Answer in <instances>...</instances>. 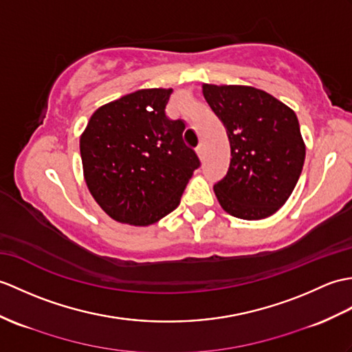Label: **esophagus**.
I'll use <instances>...</instances> for the list:
<instances>
[{"label": "esophagus", "mask_w": 352, "mask_h": 352, "mask_svg": "<svg viewBox=\"0 0 352 352\" xmlns=\"http://www.w3.org/2000/svg\"><path fill=\"white\" fill-rule=\"evenodd\" d=\"M204 151H206V146H204V144H199L198 146H196V153H198V156L201 159L204 157Z\"/></svg>", "instance_id": "34e87169"}]
</instances>
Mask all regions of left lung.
I'll use <instances>...</instances> for the list:
<instances>
[{"instance_id": "obj_1", "label": "left lung", "mask_w": 352, "mask_h": 352, "mask_svg": "<svg viewBox=\"0 0 352 352\" xmlns=\"http://www.w3.org/2000/svg\"><path fill=\"white\" fill-rule=\"evenodd\" d=\"M231 144L226 175L214 184L220 206L244 220L274 214L291 196L305 165L306 146L296 112L263 89L202 87Z\"/></svg>"}]
</instances>
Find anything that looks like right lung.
<instances>
[{
	"label": "right lung",
	"instance_id": "obj_1",
	"mask_svg": "<svg viewBox=\"0 0 352 352\" xmlns=\"http://www.w3.org/2000/svg\"><path fill=\"white\" fill-rule=\"evenodd\" d=\"M173 89H139L97 109L80 136L89 192L113 220L135 226L175 210L201 162L187 146L184 120H170Z\"/></svg>",
	"mask_w": 352,
	"mask_h": 352
}]
</instances>
